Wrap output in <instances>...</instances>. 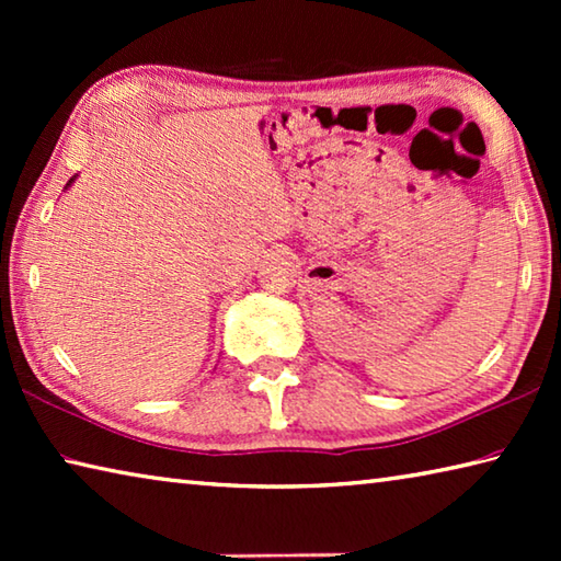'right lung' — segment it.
Masks as SVG:
<instances>
[{
	"mask_svg": "<svg viewBox=\"0 0 561 561\" xmlns=\"http://www.w3.org/2000/svg\"><path fill=\"white\" fill-rule=\"evenodd\" d=\"M73 180H76V175H73V178L69 180V183H66V187H71V183H73ZM66 187H64V190H66Z\"/></svg>",
	"mask_w": 561,
	"mask_h": 561,
	"instance_id": "right-lung-1",
	"label": "right lung"
}]
</instances>
